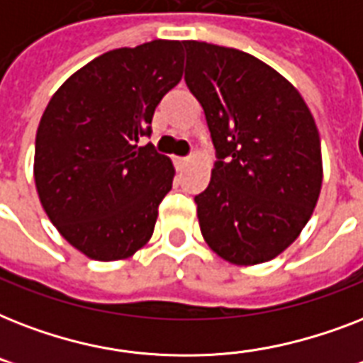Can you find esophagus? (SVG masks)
Instances as JSON below:
<instances>
[{
    "label": "esophagus",
    "instance_id": "34e87169",
    "mask_svg": "<svg viewBox=\"0 0 363 363\" xmlns=\"http://www.w3.org/2000/svg\"><path fill=\"white\" fill-rule=\"evenodd\" d=\"M175 164H177V167H179V169H182V167L188 164V158H175Z\"/></svg>",
    "mask_w": 363,
    "mask_h": 363
}]
</instances>
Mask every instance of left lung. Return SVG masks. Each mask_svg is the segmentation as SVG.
I'll return each instance as SVG.
<instances>
[{
    "label": "left lung",
    "instance_id": "8db88e82",
    "mask_svg": "<svg viewBox=\"0 0 363 363\" xmlns=\"http://www.w3.org/2000/svg\"><path fill=\"white\" fill-rule=\"evenodd\" d=\"M184 81L203 107L216 162L198 194L201 235L238 265L273 259L309 222L322 186L320 137L299 92L238 48L184 41Z\"/></svg>",
    "mask_w": 363,
    "mask_h": 363
}]
</instances>
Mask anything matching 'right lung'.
Wrapping results in <instances>:
<instances>
[{
    "label": "right lung",
    "instance_id": "right-lung-1",
    "mask_svg": "<svg viewBox=\"0 0 363 363\" xmlns=\"http://www.w3.org/2000/svg\"><path fill=\"white\" fill-rule=\"evenodd\" d=\"M182 43L115 48L73 73L43 113L35 186L64 239L99 262L128 258L152 238L173 164L141 137L181 81Z\"/></svg>",
    "mask_w": 363,
    "mask_h": 363
}]
</instances>
